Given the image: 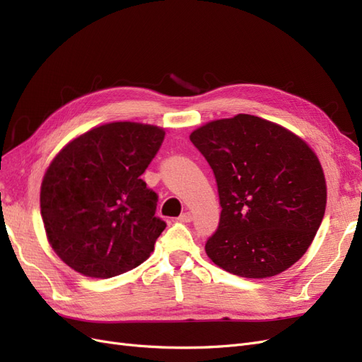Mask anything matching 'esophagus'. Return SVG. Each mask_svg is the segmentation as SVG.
<instances>
[{
    "label": "esophagus",
    "mask_w": 362,
    "mask_h": 362,
    "mask_svg": "<svg viewBox=\"0 0 362 362\" xmlns=\"http://www.w3.org/2000/svg\"><path fill=\"white\" fill-rule=\"evenodd\" d=\"M192 218H193V216H192V213H182L180 217H178V222H181V223H187V222H192Z\"/></svg>",
    "instance_id": "esophagus-1"
}]
</instances>
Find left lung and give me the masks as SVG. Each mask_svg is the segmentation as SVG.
I'll list each match as a JSON object with an SVG mask.
<instances>
[{
  "instance_id": "8db88e82",
  "label": "left lung",
  "mask_w": 362,
  "mask_h": 362,
  "mask_svg": "<svg viewBox=\"0 0 362 362\" xmlns=\"http://www.w3.org/2000/svg\"><path fill=\"white\" fill-rule=\"evenodd\" d=\"M213 169L218 226L206 255L223 270L267 278L310 247L326 208L319 158L288 129L250 115L213 120L190 134Z\"/></svg>"
}]
</instances>
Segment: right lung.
<instances>
[{"mask_svg":"<svg viewBox=\"0 0 362 362\" xmlns=\"http://www.w3.org/2000/svg\"><path fill=\"white\" fill-rule=\"evenodd\" d=\"M164 140L161 128L113 122L72 140L52 160L40 187L49 245L69 267L112 278L140 266L166 222L158 194L140 177Z\"/></svg>","mask_w":362,"mask_h":362,"instance_id":"add662e5","label":"right lung"}]
</instances>
